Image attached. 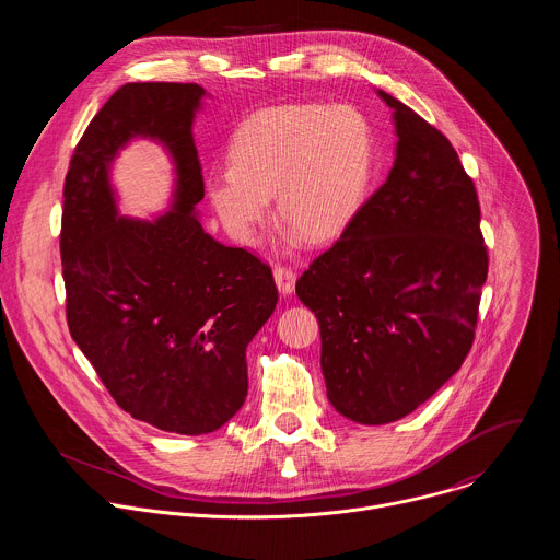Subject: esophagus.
Instances as JSON below:
<instances>
[{"mask_svg":"<svg viewBox=\"0 0 560 560\" xmlns=\"http://www.w3.org/2000/svg\"><path fill=\"white\" fill-rule=\"evenodd\" d=\"M275 281L281 294H290L294 290V281H296V272L290 266H275Z\"/></svg>","mask_w":560,"mask_h":560,"instance_id":"1","label":"esophagus"}]
</instances>
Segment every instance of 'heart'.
<instances>
[{
	"label": "heart",
	"mask_w": 560,
	"mask_h": 560,
	"mask_svg": "<svg viewBox=\"0 0 560 560\" xmlns=\"http://www.w3.org/2000/svg\"><path fill=\"white\" fill-rule=\"evenodd\" d=\"M232 166L214 168L206 190L238 244H255L277 192L281 219L312 242L337 236L361 208L372 177V132L348 106L283 104L248 117L230 143Z\"/></svg>",
	"instance_id": "b5f03b06"
}]
</instances>
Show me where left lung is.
Returning <instances> with one entry per match:
<instances>
[{
  "label": "left lung",
  "instance_id": "obj_1",
  "mask_svg": "<svg viewBox=\"0 0 560 560\" xmlns=\"http://www.w3.org/2000/svg\"><path fill=\"white\" fill-rule=\"evenodd\" d=\"M378 95L398 137L387 182L296 281L322 330L330 404L363 425L410 415L463 365L490 264L478 195L450 139Z\"/></svg>",
  "mask_w": 560,
  "mask_h": 560
}]
</instances>
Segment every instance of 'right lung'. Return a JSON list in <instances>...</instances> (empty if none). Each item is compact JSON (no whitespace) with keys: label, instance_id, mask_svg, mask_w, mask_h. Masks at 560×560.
Masks as SVG:
<instances>
[{"label":"right lung","instance_id":"right-lung-1","mask_svg":"<svg viewBox=\"0 0 560 560\" xmlns=\"http://www.w3.org/2000/svg\"><path fill=\"white\" fill-rule=\"evenodd\" d=\"M201 97L197 84L121 86L74 145L59 234L70 337L124 412L190 436L244 406L246 348L279 299L266 261L214 242L192 214ZM130 136L164 140L178 162L176 208L156 222L116 217L107 166Z\"/></svg>","mask_w":560,"mask_h":560}]
</instances>
